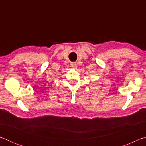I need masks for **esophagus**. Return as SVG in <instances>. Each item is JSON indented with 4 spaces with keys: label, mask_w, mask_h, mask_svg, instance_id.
Segmentation results:
<instances>
[{
    "label": "esophagus",
    "mask_w": 146,
    "mask_h": 146,
    "mask_svg": "<svg viewBox=\"0 0 146 146\" xmlns=\"http://www.w3.org/2000/svg\"><path fill=\"white\" fill-rule=\"evenodd\" d=\"M71 67H72L73 68H76V64L75 62H73V63L71 64Z\"/></svg>",
    "instance_id": "1"
}]
</instances>
